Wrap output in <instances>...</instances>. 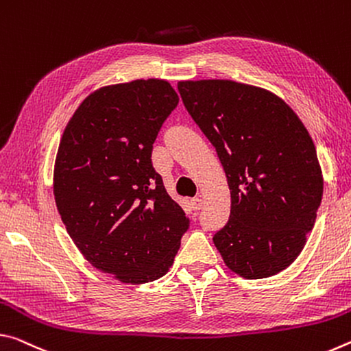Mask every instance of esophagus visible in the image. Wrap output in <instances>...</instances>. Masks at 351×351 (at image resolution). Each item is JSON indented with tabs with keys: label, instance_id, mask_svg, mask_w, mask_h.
Masks as SVG:
<instances>
[{
	"label": "esophagus",
	"instance_id": "obj_1",
	"mask_svg": "<svg viewBox=\"0 0 351 351\" xmlns=\"http://www.w3.org/2000/svg\"><path fill=\"white\" fill-rule=\"evenodd\" d=\"M204 206V199L202 197H194L191 199V208L193 210H200Z\"/></svg>",
	"mask_w": 351,
	"mask_h": 351
}]
</instances>
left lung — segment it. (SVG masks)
Masks as SVG:
<instances>
[{"mask_svg": "<svg viewBox=\"0 0 351 351\" xmlns=\"http://www.w3.org/2000/svg\"><path fill=\"white\" fill-rule=\"evenodd\" d=\"M177 90L227 176L232 208L213 237L223 263L249 280L281 272L305 247L324 194L308 130L285 101L252 85L186 80Z\"/></svg>", "mask_w": 351, "mask_h": 351, "instance_id": "left-lung-1", "label": "left lung"}]
</instances>
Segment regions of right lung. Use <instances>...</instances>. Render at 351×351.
<instances>
[{
    "instance_id": "add662e5",
    "label": "right lung",
    "mask_w": 351,
    "mask_h": 351,
    "mask_svg": "<svg viewBox=\"0 0 351 351\" xmlns=\"http://www.w3.org/2000/svg\"><path fill=\"white\" fill-rule=\"evenodd\" d=\"M177 104L162 79L99 88L74 112L57 151L54 197L66 232L91 266L123 283L163 277L189 228L151 158Z\"/></svg>"
}]
</instances>
